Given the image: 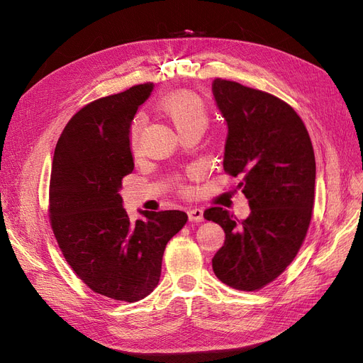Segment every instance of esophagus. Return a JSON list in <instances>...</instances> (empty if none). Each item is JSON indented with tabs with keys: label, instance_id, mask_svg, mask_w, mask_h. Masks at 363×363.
<instances>
[{
	"label": "esophagus",
	"instance_id": "1",
	"mask_svg": "<svg viewBox=\"0 0 363 363\" xmlns=\"http://www.w3.org/2000/svg\"><path fill=\"white\" fill-rule=\"evenodd\" d=\"M188 216H189V221H194V223H200L204 219L203 211L199 207H191L188 211Z\"/></svg>",
	"mask_w": 363,
	"mask_h": 363
}]
</instances>
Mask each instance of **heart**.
Segmentation results:
<instances>
[{
	"label": "heart",
	"mask_w": 363,
	"mask_h": 363,
	"mask_svg": "<svg viewBox=\"0 0 363 363\" xmlns=\"http://www.w3.org/2000/svg\"><path fill=\"white\" fill-rule=\"evenodd\" d=\"M163 111L172 121L177 131L188 128L201 127L204 128L208 121V113L200 96L191 92H175L163 101ZM142 116H138L130 128V145L133 150L138 148L139 136L142 130Z\"/></svg>",
	"instance_id": "heart-1"
}]
</instances>
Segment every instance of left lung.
<instances>
[{
  "instance_id": "1",
  "label": "left lung",
  "mask_w": 363,
  "mask_h": 363,
  "mask_svg": "<svg viewBox=\"0 0 363 363\" xmlns=\"http://www.w3.org/2000/svg\"><path fill=\"white\" fill-rule=\"evenodd\" d=\"M212 92L228 128L224 171L240 177L236 189L251 208L239 224L225 208L204 212L225 233L212 268L230 288L256 291L286 269L306 238L315 196L313 147L301 118L277 96L223 79Z\"/></svg>"
}]
</instances>
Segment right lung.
I'll return each instance as SVG.
<instances>
[{
	"label": "right lung",
	"instance_id": "1",
	"mask_svg": "<svg viewBox=\"0 0 363 363\" xmlns=\"http://www.w3.org/2000/svg\"><path fill=\"white\" fill-rule=\"evenodd\" d=\"M155 84L100 98L63 128L52 157L50 219L69 267L94 292L135 303L160 280L168 240L188 221L182 211H142L130 221L123 179L135 168L130 127Z\"/></svg>",
	"mask_w": 363,
	"mask_h": 363
}]
</instances>
